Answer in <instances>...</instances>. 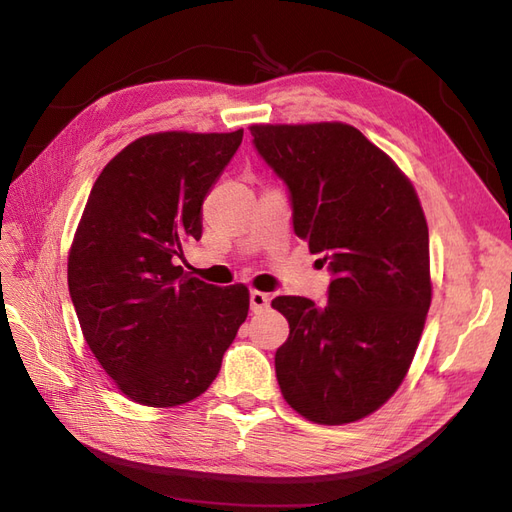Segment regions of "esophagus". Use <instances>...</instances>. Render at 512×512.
I'll list each match as a JSON object with an SVG mask.
<instances>
[{"label": "esophagus", "instance_id": "34e87169", "mask_svg": "<svg viewBox=\"0 0 512 512\" xmlns=\"http://www.w3.org/2000/svg\"><path fill=\"white\" fill-rule=\"evenodd\" d=\"M269 303H271V297L267 292H260V290H252L250 292V307H252V312H262V309H267L269 307Z\"/></svg>", "mask_w": 512, "mask_h": 512}]
</instances>
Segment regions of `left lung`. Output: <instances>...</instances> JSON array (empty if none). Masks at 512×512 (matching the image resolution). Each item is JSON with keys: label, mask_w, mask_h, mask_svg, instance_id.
<instances>
[{"label": "left lung", "mask_w": 512, "mask_h": 512, "mask_svg": "<svg viewBox=\"0 0 512 512\" xmlns=\"http://www.w3.org/2000/svg\"><path fill=\"white\" fill-rule=\"evenodd\" d=\"M284 181L294 235L327 265V303L275 297L290 335L275 352L284 399L320 425L378 410L404 380L431 303L429 230L412 183L346 123L252 126Z\"/></svg>", "instance_id": "1"}]
</instances>
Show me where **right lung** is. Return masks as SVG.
Listing matches in <instances>:
<instances>
[{
    "mask_svg": "<svg viewBox=\"0 0 512 512\" xmlns=\"http://www.w3.org/2000/svg\"><path fill=\"white\" fill-rule=\"evenodd\" d=\"M243 141L160 132L104 166L68 258V288L85 342L121 393L151 408L203 395L250 309L243 284L183 273V243L203 235L205 198Z\"/></svg>",
    "mask_w": 512,
    "mask_h": 512,
    "instance_id": "right-lung-1",
    "label": "right lung"
}]
</instances>
